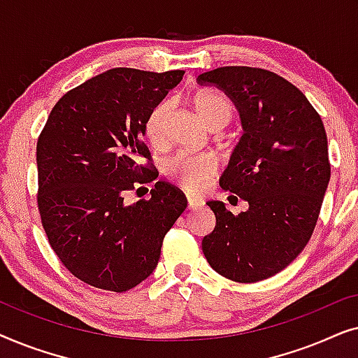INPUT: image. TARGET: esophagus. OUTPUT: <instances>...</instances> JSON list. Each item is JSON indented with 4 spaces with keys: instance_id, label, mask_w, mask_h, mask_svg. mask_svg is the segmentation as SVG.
<instances>
[{
    "instance_id": "34e87169",
    "label": "esophagus",
    "mask_w": 358,
    "mask_h": 358,
    "mask_svg": "<svg viewBox=\"0 0 358 358\" xmlns=\"http://www.w3.org/2000/svg\"><path fill=\"white\" fill-rule=\"evenodd\" d=\"M203 200L202 199H195V197H187V208L189 210H197L199 207H202Z\"/></svg>"
}]
</instances>
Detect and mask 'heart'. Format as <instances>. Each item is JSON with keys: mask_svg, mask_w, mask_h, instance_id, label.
Listing matches in <instances>:
<instances>
[{"mask_svg": "<svg viewBox=\"0 0 358 358\" xmlns=\"http://www.w3.org/2000/svg\"><path fill=\"white\" fill-rule=\"evenodd\" d=\"M194 106L200 119L213 130L222 129L233 117L231 102L217 91L195 92ZM171 110H173V101L166 97V99L156 102L145 117L143 135L146 141L155 148H161L166 143ZM218 158L212 153H179L166 163L164 173L166 178L179 189L189 194H197L207 187L210 180L218 173Z\"/></svg>", "mask_w": 358, "mask_h": 358, "instance_id": "obj_1", "label": "heart"}]
</instances>
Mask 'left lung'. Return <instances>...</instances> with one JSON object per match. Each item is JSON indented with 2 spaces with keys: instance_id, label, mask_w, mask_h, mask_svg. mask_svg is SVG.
<instances>
[{
  "instance_id": "obj_1",
  "label": "left lung",
  "mask_w": 358,
  "mask_h": 358,
  "mask_svg": "<svg viewBox=\"0 0 358 358\" xmlns=\"http://www.w3.org/2000/svg\"><path fill=\"white\" fill-rule=\"evenodd\" d=\"M197 81L238 107L244 134L220 185L249 203L239 215L207 203L217 224L202 251L229 280H266L295 261L315 231L331 179L324 125L296 86L264 68L223 66Z\"/></svg>"
}]
</instances>
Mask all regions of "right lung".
I'll return each mask as SVG.
<instances>
[{
    "label": "right lung",
    "instance_id": "1",
    "mask_svg": "<svg viewBox=\"0 0 358 358\" xmlns=\"http://www.w3.org/2000/svg\"><path fill=\"white\" fill-rule=\"evenodd\" d=\"M182 70L114 68L68 91L37 140V207L63 266L87 285L127 292L158 266L166 233L187 207L168 182L125 205L156 179L143 120L182 80ZM138 190V189H136Z\"/></svg>",
    "mask_w": 358,
    "mask_h": 358
}]
</instances>
